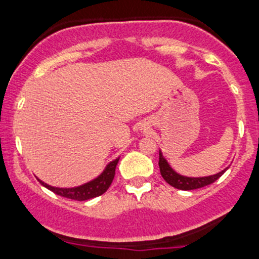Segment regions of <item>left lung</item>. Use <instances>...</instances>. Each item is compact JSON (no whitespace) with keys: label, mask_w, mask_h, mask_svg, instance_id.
Here are the masks:
<instances>
[{"label":"left lung","mask_w":259,"mask_h":259,"mask_svg":"<svg viewBox=\"0 0 259 259\" xmlns=\"http://www.w3.org/2000/svg\"><path fill=\"white\" fill-rule=\"evenodd\" d=\"M159 168H160V174L164 178V180H165L169 185H171V187L177 188V189H180V190H193V189H199V188L207 187V185H209L211 183L215 182L217 179L221 178L227 170V169H224V170H222L221 173L215 174V176L203 177V178H188V177L179 176L178 173H176V171L169 166L168 161L164 159V156L161 155V153H159Z\"/></svg>","instance_id":"1"}]
</instances>
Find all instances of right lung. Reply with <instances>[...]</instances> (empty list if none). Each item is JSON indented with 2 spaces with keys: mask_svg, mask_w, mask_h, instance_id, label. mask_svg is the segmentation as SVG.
I'll return each mask as SVG.
<instances>
[{
  "mask_svg": "<svg viewBox=\"0 0 259 259\" xmlns=\"http://www.w3.org/2000/svg\"><path fill=\"white\" fill-rule=\"evenodd\" d=\"M117 161H119V159H115L114 161H111L106 166V169L103 171V174L100 177L76 188H55L51 187V185H48L46 183L41 182V180L40 183L44 187L51 190V192H54L55 194L61 195L64 198H69V199L74 200H88L91 199V198H95L104 194L109 189V187L113 183V179L115 177V168L117 165Z\"/></svg>",
  "mask_w": 259,
  "mask_h": 259,
  "instance_id": "right-lung-1",
  "label": "right lung"
}]
</instances>
